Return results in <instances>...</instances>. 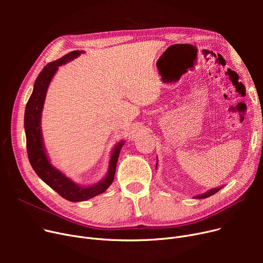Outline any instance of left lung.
<instances>
[{
    "label": "left lung",
    "instance_id": "1",
    "mask_svg": "<svg viewBox=\"0 0 263 263\" xmlns=\"http://www.w3.org/2000/svg\"><path fill=\"white\" fill-rule=\"evenodd\" d=\"M157 161H158V160H157ZM157 166H158V162H157ZM156 168H157V167H156ZM223 187H224V185L219 186V187H215V189H211V190H209V191H206V192L202 193V194H199V195L194 196V198H195V199H203V198H206V197H210V196L214 195L215 193H217L220 189H223Z\"/></svg>",
    "mask_w": 263,
    "mask_h": 263
}]
</instances>
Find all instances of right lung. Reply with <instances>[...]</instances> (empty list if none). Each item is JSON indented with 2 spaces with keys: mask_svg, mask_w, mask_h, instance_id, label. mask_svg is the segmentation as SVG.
<instances>
[{
  "mask_svg": "<svg viewBox=\"0 0 263 263\" xmlns=\"http://www.w3.org/2000/svg\"><path fill=\"white\" fill-rule=\"evenodd\" d=\"M82 53H84V51H72L66 54L65 57L48 64L43 69L35 81L33 92L26 103L24 113L26 150L33 170L41 180L59 193L63 198L73 202L88 200L97 195H100L112 184L120 150L124 144V141H120L115 145L109 157L106 175L99 182L92 185L86 186L76 183L63 172L53 166L50 162L44 144L43 132H41V116H43L47 91L52 79L59 70V67L73 61Z\"/></svg>",
  "mask_w": 263,
  "mask_h": 263,
  "instance_id": "obj_1",
  "label": "right lung"
}]
</instances>
